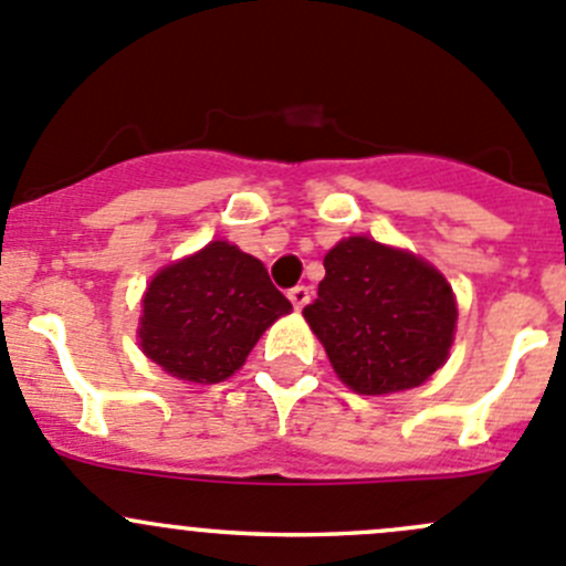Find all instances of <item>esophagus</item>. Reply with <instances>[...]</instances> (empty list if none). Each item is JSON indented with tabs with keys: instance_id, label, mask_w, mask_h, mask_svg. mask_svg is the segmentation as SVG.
<instances>
[{
	"instance_id": "1",
	"label": "esophagus",
	"mask_w": 566,
	"mask_h": 566,
	"mask_svg": "<svg viewBox=\"0 0 566 566\" xmlns=\"http://www.w3.org/2000/svg\"><path fill=\"white\" fill-rule=\"evenodd\" d=\"M287 298L293 301L295 310H304L306 304H310V287H304V284H298V287H293L287 293Z\"/></svg>"
}]
</instances>
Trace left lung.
I'll return each mask as SVG.
<instances>
[{
	"mask_svg": "<svg viewBox=\"0 0 566 566\" xmlns=\"http://www.w3.org/2000/svg\"><path fill=\"white\" fill-rule=\"evenodd\" d=\"M304 317L345 387L387 395L420 387L448 359L457 298L434 265L370 238L339 240Z\"/></svg>",
	"mask_w": 566,
	"mask_h": 566,
	"instance_id": "1",
	"label": "left lung"
}]
</instances>
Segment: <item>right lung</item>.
Wrapping results in <instances>:
<instances>
[{"label": "right lung", "mask_w": 566, "mask_h": 566, "mask_svg": "<svg viewBox=\"0 0 566 566\" xmlns=\"http://www.w3.org/2000/svg\"><path fill=\"white\" fill-rule=\"evenodd\" d=\"M140 306L144 354L193 384H218L240 370L262 332L293 310L265 265L227 240L163 268Z\"/></svg>", "instance_id": "add662e5"}]
</instances>
